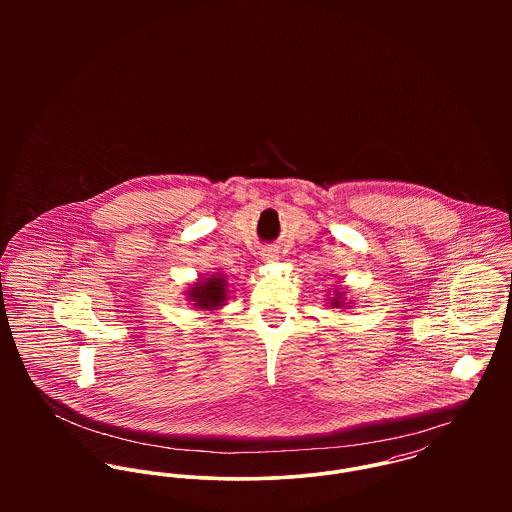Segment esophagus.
Wrapping results in <instances>:
<instances>
[{
    "instance_id": "1",
    "label": "esophagus",
    "mask_w": 512,
    "mask_h": 512,
    "mask_svg": "<svg viewBox=\"0 0 512 512\" xmlns=\"http://www.w3.org/2000/svg\"><path fill=\"white\" fill-rule=\"evenodd\" d=\"M262 260H264V262H268V264H272V262H278L280 258H278V252L268 250V252H264V254H262Z\"/></svg>"
}]
</instances>
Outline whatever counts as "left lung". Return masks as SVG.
Returning <instances> with one entry per match:
<instances>
[{"label": "left lung", "instance_id": "obj_1", "mask_svg": "<svg viewBox=\"0 0 512 512\" xmlns=\"http://www.w3.org/2000/svg\"><path fill=\"white\" fill-rule=\"evenodd\" d=\"M351 293L347 292V288H341V286H335L333 293H327V299H325V307L327 309H333V311H349L353 309V305L357 303V299L349 297Z\"/></svg>", "mask_w": 512, "mask_h": 512}]
</instances>
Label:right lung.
<instances>
[{"label":"right lung","mask_w":512,"mask_h":512,"mask_svg":"<svg viewBox=\"0 0 512 512\" xmlns=\"http://www.w3.org/2000/svg\"><path fill=\"white\" fill-rule=\"evenodd\" d=\"M185 297L195 307V311L215 313L226 305V301L230 297L228 280L224 274H219V272L209 274L205 278H197L185 290Z\"/></svg>","instance_id":"right-lung-1"}]
</instances>
